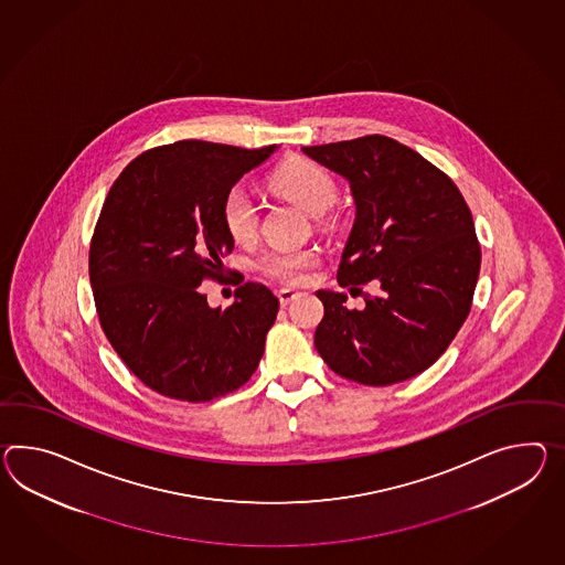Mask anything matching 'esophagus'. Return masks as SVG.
<instances>
[{
    "instance_id": "1",
    "label": "esophagus",
    "mask_w": 565,
    "mask_h": 565,
    "mask_svg": "<svg viewBox=\"0 0 565 565\" xmlns=\"http://www.w3.org/2000/svg\"><path fill=\"white\" fill-rule=\"evenodd\" d=\"M298 296H300V294L291 288H281L277 291V298H279L281 306H288V303L291 302V300H296Z\"/></svg>"
}]
</instances>
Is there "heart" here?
<instances>
[{"label": "heart", "mask_w": 565, "mask_h": 565, "mask_svg": "<svg viewBox=\"0 0 565 565\" xmlns=\"http://www.w3.org/2000/svg\"><path fill=\"white\" fill-rule=\"evenodd\" d=\"M269 190L303 207L306 212L322 216L337 204L339 188L327 169L306 161L289 159L269 175ZM221 221L224 231L236 243H250L259 231V214L250 195L243 188H233L222 198ZM318 263L317 253L310 248L276 250L265 255L262 271L281 284H298L303 271Z\"/></svg>", "instance_id": "1"}]
</instances>
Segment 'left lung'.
<instances>
[{
    "label": "left lung",
    "mask_w": 565,
    "mask_h": 565,
    "mask_svg": "<svg viewBox=\"0 0 565 565\" xmlns=\"http://www.w3.org/2000/svg\"><path fill=\"white\" fill-rule=\"evenodd\" d=\"M302 151L349 181L358 207L339 286H377L363 296V310H349L344 294L318 289L324 318L317 351L358 384L411 380L445 353L471 308L482 250L468 204L440 169L394 138Z\"/></svg>",
    "instance_id": "left-lung-1"
}]
</instances>
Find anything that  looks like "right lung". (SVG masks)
I'll list each match as a JSON object with an SVG mask.
<instances>
[{"label":"right lung","instance_id":"1","mask_svg":"<svg viewBox=\"0 0 565 565\" xmlns=\"http://www.w3.org/2000/svg\"><path fill=\"white\" fill-rule=\"evenodd\" d=\"M276 151L180 140L138 154L114 181L89 247L97 317L138 380L167 398L207 402L247 384L276 322L263 284L210 308L202 281L224 279L234 241L222 198Z\"/></svg>","mask_w":565,"mask_h":565}]
</instances>
